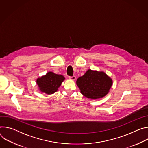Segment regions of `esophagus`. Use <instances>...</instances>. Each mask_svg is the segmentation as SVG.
I'll use <instances>...</instances> for the list:
<instances>
[{"instance_id":"esophagus-1","label":"esophagus","mask_w":148,"mask_h":148,"mask_svg":"<svg viewBox=\"0 0 148 148\" xmlns=\"http://www.w3.org/2000/svg\"><path fill=\"white\" fill-rule=\"evenodd\" d=\"M69 79L72 80H75L76 79V76H69Z\"/></svg>"}]
</instances>
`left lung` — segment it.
Returning <instances> with one entry per match:
<instances>
[{
	"mask_svg": "<svg viewBox=\"0 0 148 148\" xmlns=\"http://www.w3.org/2000/svg\"><path fill=\"white\" fill-rule=\"evenodd\" d=\"M112 84V79L104 72L91 69H88L76 80L80 93L92 99L105 97L109 93Z\"/></svg>",
	"mask_w": 148,
	"mask_h": 148,
	"instance_id": "obj_1",
	"label": "left lung"
}]
</instances>
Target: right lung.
<instances>
[{
	"mask_svg": "<svg viewBox=\"0 0 148 148\" xmlns=\"http://www.w3.org/2000/svg\"><path fill=\"white\" fill-rule=\"evenodd\" d=\"M64 79V77L62 75L48 72L45 75L37 79L36 84L40 92L51 95L58 91Z\"/></svg>",
	"mask_w": 148,
	"mask_h": 148,
	"instance_id": "1",
	"label": "right lung"
}]
</instances>
